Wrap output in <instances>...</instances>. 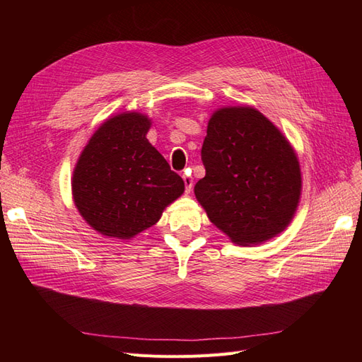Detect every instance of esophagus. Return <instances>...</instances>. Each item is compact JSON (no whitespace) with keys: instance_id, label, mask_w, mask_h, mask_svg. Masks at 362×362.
Returning <instances> with one entry per match:
<instances>
[{"instance_id":"1","label":"esophagus","mask_w":362,"mask_h":362,"mask_svg":"<svg viewBox=\"0 0 362 362\" xmlns=\"http://www.w3.org/2000/svg\"><path fill=\"white\" fill-rule=\"evenodd\" d=\"M182 180H184V184H185V193H190L192 189H193V180L190 175H182Z\"/></svg>"}]
</instances>
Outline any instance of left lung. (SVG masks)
<instances>
[{
	"instance_id": "left-lung-1",
	"label": "left lung",
	"mask_w": 362,
	"mask_h": 362,
	"mask_svg": "<svg viewBox=\"0 0 362 362\" xmlns=\"http://www.w3.org/2000/svg\"><path fill=\"white\" fill-rule=\"evenodd\" d=\"M201 156L205 177L194 185L196 199L233 243H264L290 225L302 193L299 158L257 108H217Z\"/></svg>"
}]
</instances>
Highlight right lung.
<instances>
[{"label": "right lung", "instance_id": "1", "mask_svg": "<svg viewBox=\"0 0 362 362\" xmlns=\"http://www.w3.org/2000/svg\"><path fill=\"white\" fill-rule=\"evenodd\" d=\"M139 112L108 117L81 151L72 173L76 210L98 234L131 240L156 225L184 193V181L146 139Z\"/></svg>", "mask_w": 362, "mask_h": 362}]
</instances>
